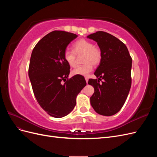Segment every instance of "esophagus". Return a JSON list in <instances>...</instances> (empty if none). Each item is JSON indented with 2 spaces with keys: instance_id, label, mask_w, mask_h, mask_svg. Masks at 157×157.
I'll return each mask as SVG.
<instances>
[{
  "instance_id": "esophagus-1",
  "label": "esophagus",
  "mask_w": 157,
  "mask_h": 157,
  "mask_svg": "<svg viewBox=\"0 0 157 157\" xmlns=\"http://www.w3.org/2000/svg\"><path fill=\"white\" fill-rule=\"evenodd\" d=\"M85 80H86V82H88V78L87 77H85Z\"/></svg>"
}]
</instances>
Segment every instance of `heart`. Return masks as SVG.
I'll return each instance as SVG.
<instances>
[{"label": "heart", "mask_w": 157, "mask_h": 157, "mask_svg": "<svg viewBox=\"0 0 157 157\" xmlns=\"http://www.w3.org/2000/svg\"><path fill=\"white\" fill-rule=\"evenodd\" d=\"M73 50H66L64 52V59L69 66L73 67L76 65V55L84 54L82 66H78L73 70V75L87 76L92 70V65H97L101 59V51L94 46L92 42L86 39H80L75 42Z\"/></svg>", "instance_id": "heart-1"}]
</instances>
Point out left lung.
<instances>
[{"mask_svg": "<svg viewBox=\"0 0 157 157\" xmlns=\"http://www.w3.org/2000/svg\"><path fill=\"white\" fill-rule=\"evenodd\" d=\"M87 38L97 42L101 53L94 73L98 81L90 78L88 82L94 88L90 103L99 115L111 116L121 110L129 94L132 59L126 45L108 33L97 31ZM99 78L104 79L101 84Z\"/></svg>", "mask_w": 157, "mask_h": 157, "instance_id": "obj_1", "label": "left lung"}]
</instances>
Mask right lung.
I'll return each instance as SVG.
<instances>
[{"mask_svg": "<svg viewBox=\"0 0 157 157\" xmlns=\"http://www.w3.org/2000/svg\"><path fill=\"white\" fill-rule=\"evenodd\" d=\"M77 37L71 33L52 31L38 42L31 54L29 77L33 93L40 107L55 118L73 111L77 94L86 85L82 76L67 79L70 66L65 61L64 52Z\"/></svg>", "mask_w": 157, "mask_h": 157, "instance_id": "right-lung-1", "label": "right lung"}]
</instances>
